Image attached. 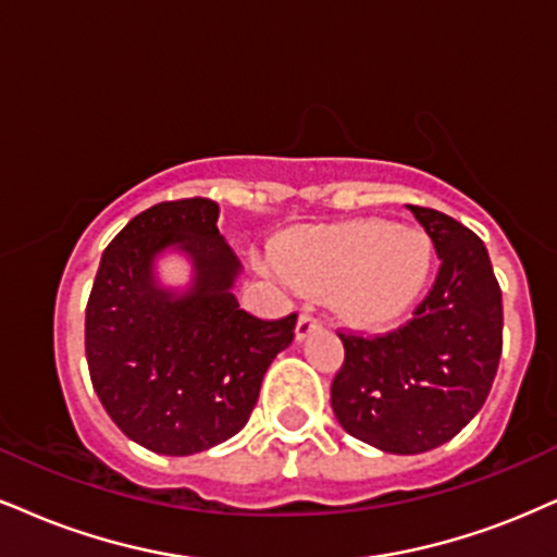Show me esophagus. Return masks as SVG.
I'll return each instance as SVG.
<instances>
[{"instance_id": "34e87169", "label": "esophagus", "mask_w": 557, "mask_h": 557, "mask_svg": "<svg viewBox=\"0 0 557 557\" xmlns=\"http://www.w3.org/2000/svg\"><path fill=\"white\" fill-rule=\"evenodd\" d=\"M322 327V320L318 318V314L314 312H301V318H299V322H297V338L299 341H305L307 335H312L314 331H320Z\"/></svg>"}]
</instances>
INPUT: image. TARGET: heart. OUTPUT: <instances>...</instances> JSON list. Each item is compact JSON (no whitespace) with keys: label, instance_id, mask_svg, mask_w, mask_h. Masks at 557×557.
Listing matches in <instances>:
<instances>
[{"label":"heart","instance_id":"obj_1","mask_svg":"<svg viewBox=\"0 0 557 557\" xmlns=\"http://www.w3.org/2000/svg\"><path fill=\"white\" fill-rule=\"evenodd\" d=\"M281 276L301 289L338 294L361 325H387L410 310L429 284L434 243L418 226L382 219L307 230L278 250Z\"/></svg>","mask_w":557,"mask_h":557}]
</instances>
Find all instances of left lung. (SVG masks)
<instances>
[{
  "instance_id": "obj_1",
  "label": "left lung",
  "mask_w": 557,
  "mask_h": 557,
  "mask_svg": "<svg viewBox=\"0 0 557 557\" xmlns=\"http://www.w3.org/2000/svg\"><path fill=\"white\" fill-rule=\"evenodd\" d=\"M408 209L442 258L434 286L397 331L338 333L346 359L331 384L343 429L393 455L457 436L483 408L504 346L500 286L483 239L442 211Z\"/></svg>"
}]
</instances>
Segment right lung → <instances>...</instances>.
Instances as JSON below:
<instances>
[{
	"label": "right lung",
	"instance_id": "right-lung-1",
	"mask_svg": "<svg viewBox=\"0 0 557 557\" xmlns=\"http://www.w3.org/2000/svg\"><path fill=\"white\" fill-rule=\"evenodd\" d=\"M211 198L162 201L111 239L85 312L95 393L132 442L185 457L226 442L247 423L271 361L294 341L297 312L260 320L232 294L239 260L216 230ZM168 246L195 263L183 295L153 281Z\"/></svg>",
	"mask_w": 557,
	"mask_h": 557
}]
</instances>
